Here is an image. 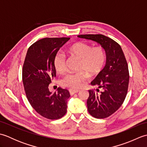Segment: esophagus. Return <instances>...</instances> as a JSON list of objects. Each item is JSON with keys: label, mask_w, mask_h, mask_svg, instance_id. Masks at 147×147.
<instances>
[{"label": "esophagus", "mask_w": 147, "mask_h": 147, "mask_svg": "<svg viewBox=\"0 0 147 147\" xmlns=\"http://www.w3.org/2000/svg\"><path fill=\"white\" fill-rule=\"evenodd\" d=\"M69 92L71 95H74V93H78L80 92L79 90H73V89H69Z\"/></svg>", "instance_id": "obj_1"}]
</instances>
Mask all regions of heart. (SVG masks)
<instances>
[{
	"label": "heart",
	"instance_id": "obj_1",
	"mask_svg": "<svg viewBox=\"0 0 147 147\" xmlns=\"http://www.w3.org/2000/svg\"><path fill=\"white\" fill-rule=\"evenodd\" d=\"M69 54L80 59L78 73H69L61 80L64 86L73 89L79 88L88 77L94 76L101 71L105 64L106 52L102 46L93 47L88 43L77 42L67 50ZM54 65L59 73H64L66 70L65 55L59 52L54 59Z\"/></svg>",
	"mask_w": 147,
	"mask_h": 147
}]
</instances>
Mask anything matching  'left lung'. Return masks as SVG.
<instances>
[{"label":"left lung","mask_w":147,"mask_h":147,"mask_svg":"<svg viewBox=\"0 0 147 147\" xmlns=\"http://www.w3.org/2000/svg\"><path fill=\"white\" fill-rule=\"evenodd\" d=\"M78 36L97 42L105 50V67L91 82L92 85L102 88V91L88 90L87 108L93 117H108L118 110L127 95L129 75L125 56L119 44L105 35L88 34Z\"/></svg>","instance_id":"8db88e82"}]
</instances>
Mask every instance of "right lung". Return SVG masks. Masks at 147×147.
Wrapping results in <instances>:
<instances>
[{"label": "right lung", "mask_w": 147, "mask_h": 147, "mask_svg": "<svg viewBox=\"0 0 147 147\" xmlns=\"http://www.w3.org/2000/svg\"><path fill=\"white\" fill-rule=\"evenodd\" d=\"M70 38H44L28 50L22 71V78L28 100L35 111L51 120L62 117L67 112L69 92L57 88L49 91V85L56 76L54 59L59 50Z\"/></svg>", "instance_id": "1"}]
</instances>
